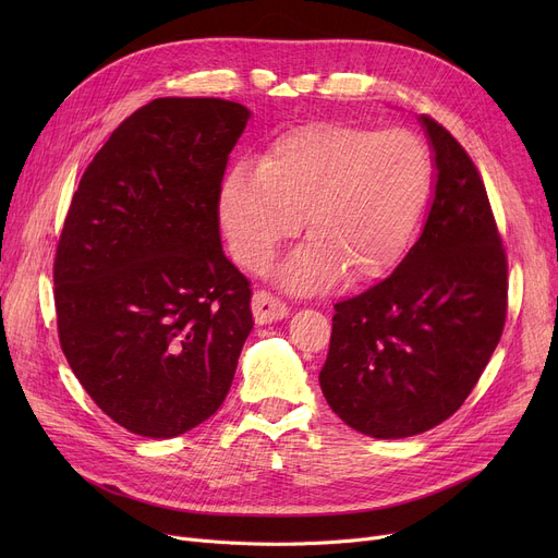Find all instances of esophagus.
I'll list each match as a JSON object with an SVG mask.
<instances>
[{
	"label": "esophagus",
	"instance_id": "esophagus-1",
	"mask_svg": "<svg viewBox=\"0 0 558 558\" xmlns=\"http://www.w3.org/2000/svg\"><path fill=\"white\" fill-rule=\"evenodd\" d=\"M289 314V307L276 299L271 291L267 289H259L253 294V316H255V324L264 326V324H271V320L284 318Z\"/></svg>",
	"mask_w": 558,
	"mask_h": 558
}]
</instances>
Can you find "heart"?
I'll return each mask as SVG.
<instances>
[{
	"label": "heart",
	"instance_id": "b5f03b06",
	"mask_svg": "<svg viewBox=\"0 0 558 558\" xmlns=\"http://www.w3.org/2000/svg\"><path fill=\"white\" fill-rule=\"evenodd\" d=\"M432 185L423 140L404 129L373 131L316 122L238 165L221 185L219 217L230 251L264 269L282 242L303 228L310 242L282 269L294 291L326 289L343 271L371 280L400 259L414 238Z\"/></svg>",
	"mask_w": 558,
	"mask_h": 558
}]
</instances>
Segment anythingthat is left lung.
Segmentation results:
<instances>
[{
  "label": "left lung",
  "instance_id": "left-lung-1",
  "mask_svg": "<svg viewBox=\"0 0 558 558\" xmlns=\"http://www.w3.org/2000/svg\"><path fill=\"white\" fill-rule=\"evenodd\" d=\"M421 122L438 171L425 228L391 276L335 305L318 375L332 412L375 438L448 421L507 320V251L482 175L448 129Z\"/></svg>",
  "mask_w": 558,
  "mask_h": 558
}]
</instances>
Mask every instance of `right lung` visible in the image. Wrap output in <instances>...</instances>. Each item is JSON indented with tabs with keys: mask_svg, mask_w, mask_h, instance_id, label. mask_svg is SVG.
Instances as JSON below:
<instances>
[{
	"mask_svg": "<svg viewBox=\"0 0 558 558\" xmlns=\"http://www.w3.org/2000/svg\"><path fill=\"white\" fill-rule=\"evenodd\" d=\"M251 112L162 97L81 175L53 257L61 348L106 416L146 438L208 421L253 328L251 282L221 251L219 194Z\"/></svg>",
	"mask_w": 558,
	"mask_h": 558,
	"instance_id": "add662e5",
	"label": "right lung"
}]
</instances>
